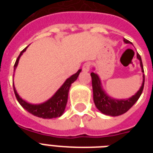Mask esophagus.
<instances>
[{
    "instance_id": "obj_1",
    "label": "esophagus",
    "mask_w": 153,
    "mask_h": 153,
    "mask_svg": "<svg viewBox=\"0 0 153 153\" xmlns=\"http://www.w3.org/2000/svg\"><path fill=\"white\" fill-rule=\"evenodd\" d=\"M91 69V62H85L82 66V71L85 72H87Z\"/></svg>"
}]
</instances>
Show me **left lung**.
<instances>
[{
	"instance_id": "left-lung-1",
	"label": "left lung",
	"mask_w": 153,
	"mask_h": 153,
	"mask_svg": "<svg viewBox=\"0 0 153 153\" xmlns=\"http://www.w3.org/2000/svg\"><path fill=\"white\" fill-rule=\"evenodd\" d=\"M124 41L126 44H129L130 42L128 39H124ZM138 59L140 62V67L142 69V72H144V68H143L142 61L141 58L139 54L137 55ZM91 79H92V87H93V94H94V102L95 104L96 107L98 108L102 114L109 115V116H119L121 114H125L135 104L137 101L139 99L140 96L142 94L143 89H144V85H145V76H144V81H143L142 86L140 89L138 91V92L133 95L132 98H128L127 100H115L113 98H110L109 97L105 94L101 86L100 79L98 76L94 72L91 74Z\"/></svg>"
}]
</instances>
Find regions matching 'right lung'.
Segmentation results:
<instances>
[{
	"instance_id": "add662e5",
	"label": "right lung",
	"mask_w": 153,
	"mask_h": 153,
	"mask_svg": "<svg viewBox=\"0 0 153 153\" xmlns=\"http://www.w3.org/2000/svg\"><path fill=\"white\" fill-rule=\"evenodd\" d=\"M27 48H25L20 52L18 58L16 59V61L15 64H14V71H15L16 67L17 66L20 55H22L23 52H25L26 51ZM80 72H81V70H79L77 71V73H75L72 76L70 77L69 79H67L66 82L63 83V85L59 89V91L54 94L52 98H50L48 101H47L46 102H44L43 104L32 105L26 102L20 98V96L18 95V94L16 93L15 86H13V90H14L16 98L18 102L20 103V105L24 109H26L30 114H33L34 116H36L38 117H42V118L48 119L60 117L62 114V113L64 112L65 107H66V105H67L68 92H69L71 85L76 80L77 78L79 77V74H80Z\"/></svg>"
}]
</instances>
